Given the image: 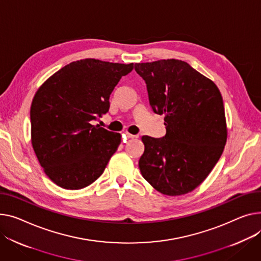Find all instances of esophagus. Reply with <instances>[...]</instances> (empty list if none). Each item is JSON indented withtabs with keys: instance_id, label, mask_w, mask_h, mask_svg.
<instances>
[{
	"instance_id": "esophagus-1",
	"label": "esophagus",
	"mask_w": 261,
	"mask_h": 261,
	"mask_svg": "<svg viewBox=\"0 0 261 261\" xmlns=\"http://www.w3.org/2000/svg\"><path fill=\"white\" fill-rule=\"evenodd\" d=\"M126 136L128 137V138H138V135L136 134V135H133V134H130V133H126Z\"/></svg>"
}]
</instances>
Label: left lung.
Wrapping results in <instances>:
<instances>
[{"instance_id":"1","label":"left lung","mask_w":261,"mask_h":261,"mask_svg":"<svg viewBox=\"0 0 261 261\" xmlns=\"http://www.w3.org/2000/svg\"><path fill=\"white\" fill-rule=\"evenodd\" d=\"M134 68L147 85L153 112L165 115L166 126L162 138L142 137V175L165 195L189 193L209 175L227 142L221 94L184 61L138 63Z\"/></svg>"}]
</instances>
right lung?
Instances as JSON below:
<instances>
[{
    "mask_svg": "<svg viewBox=\"0 0 261 261\" xmlns=\"http://www.w3.org/2000/svg\"><path fill=\"white\" fill-rule=\"evenodd\" d=\"M133 64L85 59L66 65L37 91L30 109L31 143L46 175L61 188L94 182L120 144V134L92 120L109 111V97Z\"/></svg>",
    "mask_w": 261,
    "mask_h": 261,
    "instance_id": "add662e5",
    "label": "right lung"
}]
</instances>
